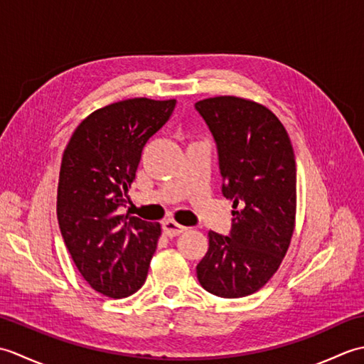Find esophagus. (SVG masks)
Masks as SVG:
<instances>
[{
	"label": "esophagus",
	"instance_id": "1",
	"mask_svg": "<svg viewBox=\"0 0 364 364\" xmlns=\"http://www.w3.org/2000/svg\"><path fill=\"white\" fill-rule=\"evenodd\" d=\"M162 228H164V233H166L168 237H173V236L181 235L183 231L188 230L186 227L180 225V223L172 220V219H168V220H166L164 223H162Z\"/></svg>",
	"mask_w": 364,
	"mask_h": 364
}]
</instances>
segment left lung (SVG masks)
Segmentation results:
<instances>
[{
    "label": "left lung",
    "mask_w": 364,
    "mask_h": 364,
    "mask_svg": "<svg viewBox=\"0 0 364 364\" xmlns=\"http://www.w3.org/2000/svg\"><path fill=\"white\" fill-rule=\"evenodd\" d=\"M196 109L218 145L222 194L233 200L230 236L210 231L197 264L203 288L223 299L245 297L280 267L296 227V158L282 122L252 100L223 95Z\"/></svg>",
    "instance_id": "1"
}]
</instances>
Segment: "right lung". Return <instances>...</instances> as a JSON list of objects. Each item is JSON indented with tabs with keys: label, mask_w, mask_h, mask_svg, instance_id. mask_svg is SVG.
I'll use <instances>...</instances> for the list:
<instances>
[{
	"label": "right lung",
	"mask_w": 364,
	"mask_h": 364,
	"mask_svg": "<svg viewBox=\"0 0 364 364\" xmlns=\"http://www.w3.org/2000/svg\"><path fill=\"white\" fill-rule=\"evenodd\" d=\"M176 100L129 98L94 111L75 129L60 162L58 222L75 266L92 289L111 299L145 283L159 223L120 214L149 139Z\"/></svg>",
	"instance_id": "right-lung-1"
}]
</instances>
